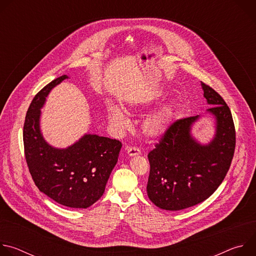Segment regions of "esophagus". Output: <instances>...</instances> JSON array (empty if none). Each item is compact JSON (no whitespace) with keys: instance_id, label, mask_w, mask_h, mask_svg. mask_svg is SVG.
<instances>
[{"instance_id":"34e87169","label":"esophagus","mask_w":256,"mask_h":256,"mask_svg":"<svg viewBox=\"0 0 256 256\" xmlns=\"http://www.w3.org/2000/svg\"><path fill=\"white\" fill-rule=\"evenodd\" d=\"M126 151L130 157H134V156L140 155V150L136 147H128V148H126Z\"/></svg>"}]
</instances>
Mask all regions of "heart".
<instances>
[{
    "label": "heart",
    "instance_id": "heart-1",
    "mask_svg": "<svg viewBox=\"0 0 256 256\" xmlns=\"http://www.w3.org/2000/svg\"><path fill=\"white\" fill-rule=\"evenodd\" d=\"M165 96V92L157 90L150 94H144L136 98H132L126 105V110L128 112H140L148 110L154 104ZM177 112V104L169 101L159 107L157 110L142 120V132L149 140H160L170 130ZM109 122L118 132H124L130 128V122L118 105H112L107 110Z\"/></svg>",
    "mask_w": 256,
    "mask_h": 256
}]
</instances>
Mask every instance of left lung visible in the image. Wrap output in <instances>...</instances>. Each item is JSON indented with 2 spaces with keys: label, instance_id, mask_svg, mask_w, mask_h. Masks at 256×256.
Masks as SVG:
<instances>
[{
  "label": "left lung",
  "instance_id": "left-lung-1",
  "mask_svg": "<svg viewBox=\"0 0 256 256\" xmlns=\"http://www.w3.org/2000/svg\"><path fill=\"white\" fill-rule=\"evenodd\" d=\"M204 97L212 107L206 110L214 126L212 138L202 142L192 134L202 116L175 122L160 144L148 154L150 175L147 194L166 210H179L210 198L224 180L235 150V128L224 99L200 82Z\"/></svg>",
  "mask_w": 256,
  "mask_h": 256
}]
</instances>
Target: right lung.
Wrapping results in <instances>:
<instances>
[{
    "label": "right lung",
    "instance_id": "1",
    "mask_svg": "<svg viewBox=\"0 0 256 256\" xmlns=\"http://www.w3.org/2000/svg\"><path fill=\"white\" fill-rule=\"evenodd\" d=\"M68 79L52 81L33 98L25 118V158L35 186L60 204L87 208L103 194L118 163L122 142L95 134H85L66 148H56L44 138L40 128L42 108L50 91Z\"/></svg>",
    "mask_w": 256,
    "mask_h": 256
}]
</instances>
